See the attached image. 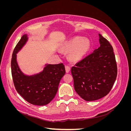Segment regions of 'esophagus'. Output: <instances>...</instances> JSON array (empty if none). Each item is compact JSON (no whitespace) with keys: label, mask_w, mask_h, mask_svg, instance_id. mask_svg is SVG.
I'll use <instances>...</instances> for the list:
<instances>
[{"label":"esophagus","mask_w":131,"mask_h":131,"mask_svg":"<svg viewBox=\"0 0 131 131\" xmlns=\"http://www.w3.org/2000/svg\"><path fill=\"white\" fill-rule=\"evenodd\" d=\"M65 68H66V73H69V71H70V67H69V66H66Z\"/></svg>","instance_id":"1"}]
</instances>
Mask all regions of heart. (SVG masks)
Segmentation results:
<instances>
[{
    "label": "heart",
    "instance_id": "1",
    "mask_svg": "<svg viewBox=\"0 0 131 131\" xmlns=\"http://www.w3.org/2000/svg\"><path fill=\"white\" fill-rule=\"evenodd\" d=\"M90 47V41L87 39L76 38L66 45L65 49L70 52L69 57L73 61H78L88 53Z\"/></svg>",
    "mask_w": 131,
    "mask_h": 131
}]
</instances>
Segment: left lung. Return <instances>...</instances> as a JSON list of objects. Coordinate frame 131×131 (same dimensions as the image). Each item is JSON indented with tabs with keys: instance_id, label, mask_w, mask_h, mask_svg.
<instances>
[{
	"instance_id": "obj_1",
	"label": "left lung",
	"mask_w": 131,
	"mask_h": 131,
	"mask_svg": "<svg viewBox=\"0 0 131 131\" xmlns=\"http://www.w3.org/2000/svg\"><path fill=\"white\" fill-rule=\"evenodd\" d=\"M100 46L73 67L71 72L76 92L86 101L106 96L117 77V64L113 48L100 34Z\"/></svg>"
}]
</instances>
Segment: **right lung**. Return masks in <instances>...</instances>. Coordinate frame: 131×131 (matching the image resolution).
I'll return each instance as SVG.
<instances>
[{
    "label": "right lung",
    "instance_id": "right-lung-1",
    "mask_svg": "<svg viewBox=\"0 0 131 131\" xmlns=\"http://www.w3.org/2000/svg\"><path fill=\"white\" fill-rule=\"evenodd\" d=\"M28 40L25 34L15 47L12 55L11 66L14 84L17 92L29 103L35 105H45L56 96L58 85L66 73L63 63L45 64L42 72L32 75L23 73L18 66L16 54Z\"/></svg>",
    "mask_w": 131,
    "mask_h": 131
}]
</instances>
